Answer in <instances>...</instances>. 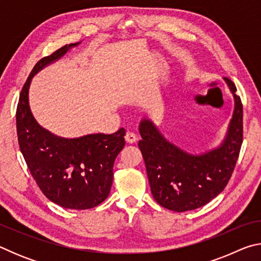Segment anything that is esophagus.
<instances>
[{
    "label": "esophagus",
    "mask_w": 261,
    "mask_h": 261,
    "mask_svg": "<svg viewBox=\"0 0 261 261\" xmlns=\"http://www.w3.org/2000/svg\"><path fill=\"white\" fill-rule=\"evenodd\" d=\"M125 140H126V143L134 144L137 141V135L134 134V132H131V131H127L126 135H125Z\"/></svg>",
    "instance_id": "1"
}]
</instances>
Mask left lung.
<instances>
[{
    "instance_id": "left-lung-1",
    "label": "left lung",
    "mask_w": 261,
    "mask_h": 261,
    "mask_svg": "<svg viewBox=\"0 0 261 261\" xmlns=\"http://www.w3.org/2000/svg\"><path fill=\"white\" fill-rule=\"evenodd\" d=\"M224 81L235 98V109L226 138L218 148L200 155L189 154L166 140L149 120L140 122L138 146L151 191L167 210L199 208L222 192L231 177L243 143V106L235 84L227 77Z\"/></svg>"
}]
</instances>
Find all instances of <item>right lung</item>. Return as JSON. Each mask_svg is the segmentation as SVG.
Masks as SVG:
<instances>
[{
	"label": "right lung",
	"instance_id": "obj_1",
	"mask_svg": "<svg viewBox=\"0 0 261 261\" xmlns=\"http://www.w3.org/2000/svg\"><path fill=\"white\" fill-rule=\"evenodd\" d=\"M78 43L61 47L34 65L21 88L16 123L20 152L42 193L64 208L88 210L108 197L114 161L125 145V130L121 127L112 135L61 138L38 124L29 105V88L34 74Z\"/></svg>",
	"mask_w": 261,
	"mask_h": 261
}]
</instances>
